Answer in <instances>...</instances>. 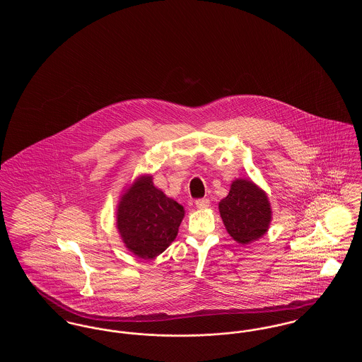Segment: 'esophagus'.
I'll use <instances>...</instances> for the list:
<instances>
[{
	"label": "esophagus",
	"mask_w": 362,
	"mask_h": 362,
	"mask_svg": "<svg viewBox=\"0 0 362 362\" xmlns=\"http://www.w3.org/2000/svg\"><path fill=\"white\" fill-rule=\"evenodd\" d=\"M195 205L198 209H206V207L210 206V201L206 199V198H204V199H197L195 201Z\"/></svg>",
	"instance_id": "esophagus-1"
}]
</instances>
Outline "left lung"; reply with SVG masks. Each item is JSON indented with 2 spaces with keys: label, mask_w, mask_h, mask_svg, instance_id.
<instances>
[{
  "label": "left lung",
  "mask_w": 362,
  "mask_h": 362,
  "mask_svg": "<svg viewBox=\"0 0 362 362\" xmlns=\"http://www.w3.org/2000/svg\"><path fill=\"white\" fill-rule=\"evenodd\" d=\"M218 210L226 232L241 245L266 235L273 218L266 191L251 179H235L229 194L220 201Z\"/></svg>",
  "instance_id": "left-lung-1"
}]
</instances>
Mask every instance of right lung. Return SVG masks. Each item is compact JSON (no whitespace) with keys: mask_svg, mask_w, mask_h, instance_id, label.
Listing matches in <instances>:
<instances>
[{"mask_svg":"<svg viewBox=\"0 0 362 362\" xmlns=\"http://www.w3.org/2000/svg\"><path fill=\"white\" fill-rule=\"evenodd\" d=\"M185 207L153 185L152 175H139L117 206V229L124 247L137 258L155 259L176 236Z\"/></svg>","mask_w":362,"mask_h":362,"instance_id":"add662e5","label":"right lung"}]
</instances>
